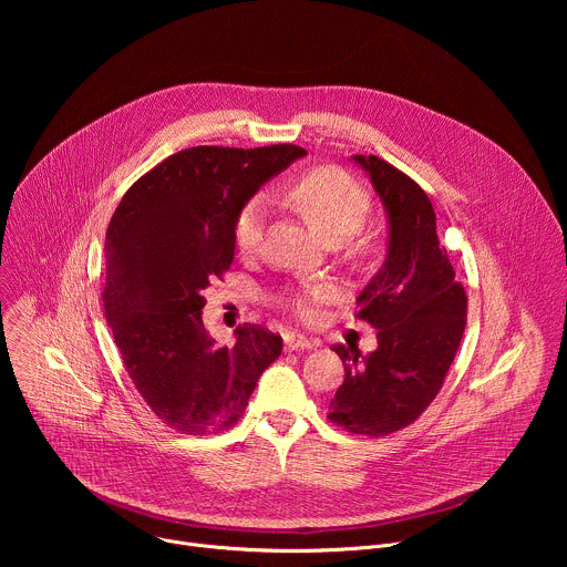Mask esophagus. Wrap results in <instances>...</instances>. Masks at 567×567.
<instances>
[{
    "label": "esophagus",
    "mask_w": 567,
    "mask_h": 567,
    "mask_svg": "<svg viewBox=\"0 0 567 567\" xmlns=\"http://www.w3.org/2000/svg\"><path fill=\"white\" fill-rule=\"evenodd\" d=\"M313 346H316V341H311V339H307L298 332H287L285 334V350H289V352L291 350H309Z\"/></svg>",
    "instance_id": "esophagus-1"
}]
</instances>
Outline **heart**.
Instances as JSON below:
<instances>
[{
	"instance_id": "heart-1",
	"label": "heart",
	"mask_w": 567,
	"mask_h": 567,
	"mask_svg": "<svg viewBox=\"0 0 567 567\" xmlns=\"http://www.w3.org/2000/svg\"><path fill=\"white\" fill-rule=\"evenodd\" d=\"M289 202L328 239H343L352 235L368 219L372 208L370 193L346 171L326 166L313 168L287 188ZM267 217V202L262 195L249 197L233 219V241L241 256L258 251ZM357 251H368V237H352ZM334 298V289L328 282H309L289 289L280 302L300 320L311 322L318 318L320 307Z\"/></svg>"
}]
</instances>
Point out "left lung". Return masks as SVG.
I'll list each match as a JSON object with an SVG mask.
<instances>
[{
    "instance_id": "left-lung-1",
    "label": "left lung",
    "mask_w": 567,
    "mask_h": 567,
    "mask_svg": "<svg viewBox=\"0 0 567 567\" xmlns=\"http://www.w3.org/2000/svg\"><path fill=\"white\" fill-rule=\"evenodd\" d=\"M354 161L390 221L385 262L357 298V318L379 330V348L361 357L354 346H334L346 381L328 420L354 435L383 437L413 424L437 396L464 334L466 293L420 184L374 154Z\"/></svg>"
}]
</instances>
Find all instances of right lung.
Wrapping results in <instances>:
<instances>
[{"label":"right lung","mask_w":567,"mask_h":567,"mask_svg":"<svg viewBox=\"0 0 567 567\" xmlns=\"http://www.w3.org/2000/svg\"><path fill=\"white\" fill-rule=\"evenodd\" d=\"M307 152L197 145L161 161L116 206L105 237L103 307L150 411L186 435L230 429L282 339L245 322L235 346L208 337L204 289L233 262V219L269 177Z\"/></svg>","instance_id":"add662e5"}]
</instances>
